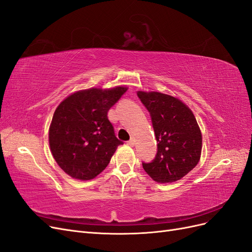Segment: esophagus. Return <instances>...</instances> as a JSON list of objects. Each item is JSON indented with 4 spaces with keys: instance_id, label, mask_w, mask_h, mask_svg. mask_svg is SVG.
Here are the masks:
<instances>
[{
    "instance_id": "34e87169",
    "label": "esophagus",
    "mask_w": 252,
    "mask_h": 252,
    "mask_svg": "<svg viewBox=\"0 0 252 252\" xmlns=\"http://www.w3.org/2000/svg\"><path fill=\"white\" fill-rule=\"evenodd\" d=\"M127 144L128 145H131V147H134V144H135V140L134 139H131L129 141H127Z\"/></svg>"
}]
</instances>
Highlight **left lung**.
<instances>
[{"label":"left lung","mask_w":252,"mask_h":252,"mask_svg":"<svg viewBox=\"0 0 252 252\" xmlns=\"http://www.w3.org/2000/svg\"><path fill=\"white\" fill-rule=\"evenodd\" d=\"M150 112L158 151L143 169L154 181L172 183L182 179L198 164L202 134L192 111L182 100L156 91H138Z\"/></svg>","instance_id":"obj_1"}]
</instances>
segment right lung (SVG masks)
Here are the masks:
<instances>
[{
  "label": "right lung",
  "instance_id": "right-lung-1",
  "mask_svg": "<svg viewBox=\"0 0 252 252\" xmlns=\"http://www.w3.org/2000/svg\"><path fill=\"white\" fill-rule=\"evenodd\" d=\"M127 87L90 88L67 96L56 108L49 127L50 151L70 177L94 179L108 166L118 145L108 112Z\"/></svg>",
  "mask_w": 252,
  "mask_h": 252
}]
</instances>
